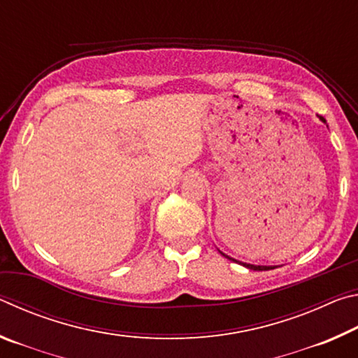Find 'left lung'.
<instances>
[{"instance_id":"obj_1","label":"left lung","mask_w":358,"mask_h":358,"mask_svg":"<svg viewBox=\"0 0 358 358\" xmlns=\"http://www.w3.org/2000/svg\"><path fill=\"white\" fill-rule=\"evenodd\" d=\"M319 120L322 121V123H325L327 124V121H325V118L324 117H319ZM224 257H227V259H230V260H234V262H238L240 265H243V266H246V268H250V270H256V271H262V270H271V268H276V266H271V265H252V264H246V262H240V260H237V259H232L230 256H227V254H224L222 251H220Z\"/></svg>"}]
</instances>
